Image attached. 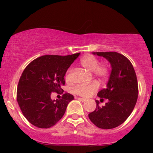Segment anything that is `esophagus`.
Instances as JSON below:
<instances>
[{
  "mask_svg": "<svg viewBox=\"0 0 153 153\" xmlns=\"http://www.w3.org/2000/svg\"><path fill=\"white\" fill-rule=\"evenodd\" d=\"M78 100H79V101H82V102H85V101H86V99H81V98H79Z\"/></svg>",
  "mask_w": 153,
  "mask_h": 153,
  "instance_id": "obj_1",
  "label": "esophagus"
}]
</instances>
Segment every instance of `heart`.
Returning <instances> with one entry per match:
<instances>
[{"mask_svg": "<svg viewBox=\"0 0 153 153\" xmlns=\"http://www.w3.org/2000/svg\"><path fill=\"white\" fill-rule=\"evenodd\" d=\"M80 65L89 72H93L95 78L101 82H104L110 74V67L106 62L99 64V60L93 55H88L80 60ZM71 70H68L65 75L67 80L69 79ZM99 89V84L94 82L87 85H80L73 89V93L82 97H89Z\"/></svg>", "mask_w": 153, "mask_h": 153, "instance_id": "1", "label": "heart"}]
</instances>
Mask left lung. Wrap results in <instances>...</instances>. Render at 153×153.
I'll use <instances>...</instances> for the list:
<instances>
[{
    "instance_id": "8db88e82",
    "label": "left lung",
    "mask_w": 153,
    "mask_h": 153,
    "mask_svg": "<svg viewBox=\"0 0 153 153\" xmlns=\"http://www.w3.org/2000/svg\"><path fill=\"white\" fill-rule=\"evenodd\" d=\"M105 57L111 65L106 88L98 93L101 99L108 101L88 114L90 120L101 129H113L126 121L134 109L138 97V82L132 64L125 56L116 52H94Z\"/></svg>"
}]
</instances>
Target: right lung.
I'll return each mask as SVG.
<instances>
[{"label":"right lung","mask_w":153,"mask_h":153,"mask_svg":"<svg viewBox=\"0 0 153 153\" xmlns=\"http://www.w3.org/2000/svg\"><path fill=\"white\" fill-rule=\"evenodd\" d=\"M80 53L71 55H44L29 63L19 79L17 102L25 118L35 127H53L64 115L68 104L74 99L65 93L62 99L52 100V93L63 90L64 76Z\"/></svg>","instance_id":"add662e5"}]
</instances>
